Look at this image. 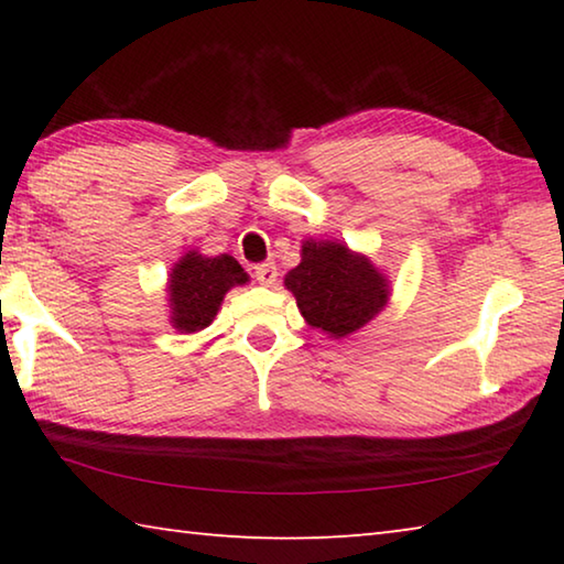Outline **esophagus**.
Wrapping results in <instances>:
<instances>
[{
  "label": "esophagus",
  "instance_id": "esophagus-1",
  "mask_svg": "<svg viewBox=\"0 0 564 564\" xmlns=\"http://www.w3.org/2000/svg\"><path fill=\"white\" fill-rule=\"evenodd\" d=\"M275 275H279V269H275V263L253 265V279L259 281L261 285H273L275 283Z\"/></svg>",
  "mask_w": 564,
  "mask_h": 564
}]
</instances>
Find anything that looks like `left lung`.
Returning a JSON list of instances; mask_svg holds the SVG:
<instances>
[{"label":"left lung","instance_id":"left-lung-1","mask_svg":"<svg viewBox=\"0 0 564 564\" xmlns=\"http://www.w3.org/2000/svg\"><path fill=\"white\" fill-rule=\"evenodd\" d=\"M301 256V263L285 275V285L308 326L343 338L366 326L388 303L383 275L343 243L305 241Z\"/></svg>","mask_w":564,"mask_h":564}]
</instances>
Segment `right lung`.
<instances>
[{
    "instance_id": "obj_1",
    "label": "right lung",
    "mask_w": 564,
    "mask_h": 564,
    "mask_svg": "<svg viewBox=\"0 0 564 564\" xmlns=\"http://www.w3.org/2000/svg\"><path fill=\"white\" fill-rule=\"evenodd\" d=\"M246 281V271L231 256L204 259L198 253H186L169 279L171 313H174L171 323L186 333L206 328L214 321L226 291Z\"/></svg>"
}]
</instances>
